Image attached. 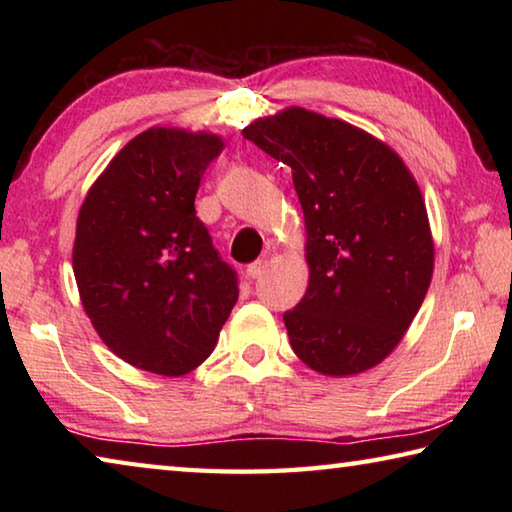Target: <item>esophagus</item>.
<instances>
[{"instance_id": "1", "label": "esophagus", "mask_w": 512, "mask_h": 512, "mask_svg": "<svg viewBox=\"0 0 512 512\" xmlns=\"http://www.w3.org/2000/svg\"><path fill=\"white\" fill-rule=\"evenodd\" d=\"M264 271H266V259H257V262L248 264V268H246L250 280H257V277H262Z\"/></svg>"}]
</instances>
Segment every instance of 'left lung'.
Segmentation results:
<instances>
[{
	"label": "left lung",
	"instance_id": "1",
	"mask_svg": "<svg viewBox=\"0 0 512 512\" xmlns=\"http://www.w3.org/2000/svg\"><path fill=\"white\" fill-rule=\"evenodd\" d=\"M241 133L289 164L305 214L309 287L284 311L293 352L329 377L377 366L402 341L433 275L427 207L411 171L377 137L305 108Z\"/></svg>",
	"mask_w": 512,
	"mask_h": 512
}]
</instances>
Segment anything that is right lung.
Segmentation results:
<instances>
[{"instance_id": "1", "label": "right lung", "mask_w": 512, "mask_h": 512, "mask_svg": "<svg viewBox=\"0 0 512 512\" xmlns=\"http://www.w3.org/2000/svg\"><path fill=\"white\" fill-rule=\"evenodd\" d=\"M221 151L214 133L149 128L110 160L76 221L85 314L119 359L155 375L201 366L239 298L237 273L194 207Z\"/></svg>"}]
</instances>
